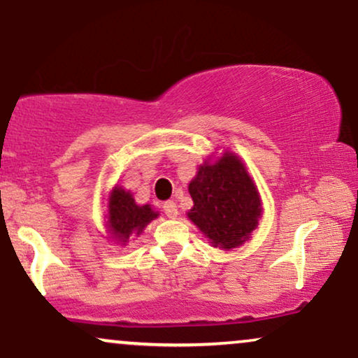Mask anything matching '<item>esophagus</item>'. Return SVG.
<instances>
[{
    "label": "esophagus",
    "instance_id": "34e87169",
    "mask_svg": "<svg viewBox=\"0 0 358 358\" xmlns=\"http://www.w3.org/2000/svg\"><path fill=\"white\" fill-rule=\"evenodd\" d=\"M163 210H165V215L168 219H176L178 217V207H176L175 202H165Z\"/></svg>",
    "mask_w": 358,
    "mask_h": 358
}]
</instances>
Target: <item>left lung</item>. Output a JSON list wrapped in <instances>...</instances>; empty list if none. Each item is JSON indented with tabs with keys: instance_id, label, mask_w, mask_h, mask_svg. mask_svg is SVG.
Wrapping results in <instances>:
<instances>
[{
	"instance_id": "obj_1",
	"label": "left lung",
	"mask_w": 358,
	"mask_h": 358,
	"mask_svg": "<svg viewBox=\"0 0 358 358\" xmlns=\"http://www.w3.org/2000/svg\"><path fill=\"white\" fill-rule=\"evenodd\" d=\"M193 207L187 217L212 248L231 250L250 239L262 215V200L244 162L232 151L208 156L188 183Z\"/></svg>"
}]
</instances>
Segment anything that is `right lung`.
Instances as JSON below:
<instances>
[{"label":"right lung","mask_w":358,"mask_h":358,"mask_svg":"<svg viewBox=\"0 0 358 358\" xmlns=\"http://www.w3.org/2000/svg\"><path fill=\"white\" fill-rule=\"evenodd\" d=\"M158 219V212L150 203L138 205L133 193L116 187L109 192L108 210H106V229L109 239L116 244L127 245L131 236L139 237L151 220Z\"/></svg>","instance_id":"1"}]
</instances>
